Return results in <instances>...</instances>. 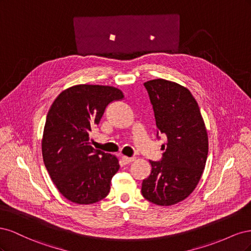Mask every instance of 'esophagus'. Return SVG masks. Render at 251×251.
<instances>
[{
    "instance_id": "1",
    "label": "esophagus",
    "mask_w": 251,
    "mask_h": 251,
    "mask_svg": "<svg viewBox=\"0 0 251 251\" xmlns=\"http://www.w3.org/2000/svg\"><path fill=\"white\" fill-rule=\"evenodd\" d=\"M121 160H123V162H124L125 164H130V163H132V162L135 160V158H134V157H126V156H124L123 158H121Z\"/></svg>"
}]
</instances>
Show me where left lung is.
<instances>
[{
  "label": "left lung",
  "instance_id": "1",
  "mask_svg": "<svg viewBox=\"0 0 251 251\" xmlns=\"http://www.w3.org/2000/svg\"><path fill=\"white\" fill-rule=\"evenodd\" d=\"M153 104L158 132L166 136L161 161H150L142 181L148 201L171 206L186 199L198 185L208 154V136L195 97L179 83L157 78L143 83ZM157 132V135H158Z\"/></svg>",
  "mask_w": 251,
  "mask_h": 251
}]
</instances>
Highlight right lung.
I'll list each match as a JSON object with an SVG mask.
<instances>
[{
  "label": "right lung",
  "instance_id": "1",
  "mask_svg": "<svg viewBox=\"0 0 251 251\" xmlns=\"http://www.w3.org/2000/svg\"><path fill=\"white\" fill-rule=\"evenodd\" d=\"M124 97L115 87L76 85L64 90L51 104L42 154L53 183L69 201L87 205L108 196L119 160L91 147L90 132L100 124L107 105Z\"/></svg>",
  "mask_w": 251,
  "mask_h": 251
}]
</instances>
